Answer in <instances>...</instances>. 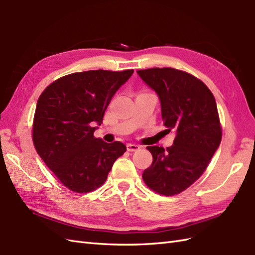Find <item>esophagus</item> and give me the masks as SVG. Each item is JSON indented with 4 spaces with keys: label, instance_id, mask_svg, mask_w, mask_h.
Instances as JSON below:
<instances>
[{
    "label": "esophagus",
    "instance_id": "34e87169",
    "mask_svg": "<svg viewBox=\"0 0 255 255\" xmlns=\"http://www.w3.org/2000/svg\"><path fill=\"white\" fill-rule=\"evenodd\" d=\"M127 148L128 151H136V150H138L140 147L138 145H135V144H128Z\"/></svg>",
    "mask_w": 255,
    "mask_h": 255
}]
</instances>
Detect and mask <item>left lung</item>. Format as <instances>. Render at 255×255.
I'll return each mask as SVG.
<instances>
[{
	"label": "left lung",
	"instance_id": "8db88e82",
	"mask_svg": "<svg viewBox=\"0 0 255 255\" xmlns=\"http://www.w3.org/2000/svg\"><path fill=\"white\" fill-rule=\"evenodd\" d=\"M137 74L157 93L164 126L176 135L166 149L147 147L152 163L142 179L158 194L174 196L202 175L221 144L215 98L199 79L173 68L137 70Z\"/></svg>",
	"mask_w": 255,
	"mask_h": 255
}]
</instances>
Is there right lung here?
Here are the masks:
<instances>
[{
  "label": "right lung",
  "mask_w": 255,
  "mask_h": 255,
  "mask_svg": "<svg viewBox=\"0 0 255 255\" xmlns=\"http://www.w3.org/2000/svg\"><path fill=\"white\" fill-rule=\"evenodd\" d=\"M134 70L71 73L49 84L38 99L33 144L67 188L89 192L102 186L115 161L127 151L121 141L94 137L116 92Z\"/></svg>",
  "instance_id": "1"
}]
</instances>
